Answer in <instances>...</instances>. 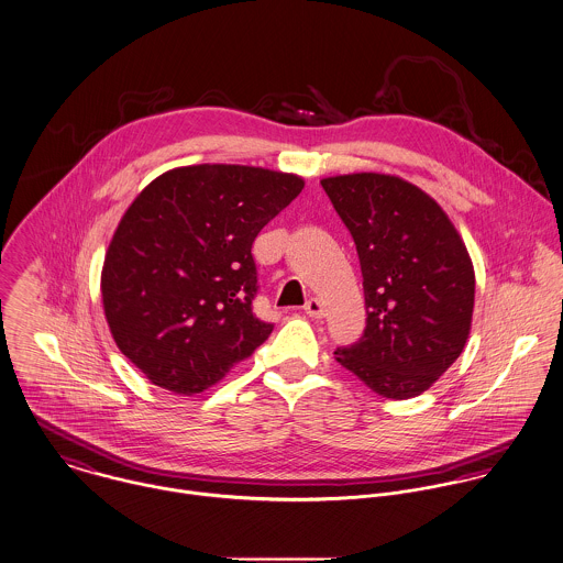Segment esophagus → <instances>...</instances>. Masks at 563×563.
I'll return each mask as SVG.
<instances>
[{"instance_id": "esophagus-1", "label": "esophagus", "mask_w": 563, "mask_h": 563, "mask_svg": "<svg viewBox=\"0 0 563 563\" xmlns=\"http://www.w3.org/2000/svg\"><path fill=\"white\" fill-rule=\"evenodd\" d=\"M305 312H307L309 317H321V314H323V305H321L317 298H311V300L305 305Z\"/></svg>"}]
</instances>
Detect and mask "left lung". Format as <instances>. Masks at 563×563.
Segmentation results:
<instances>
[{"label": "left lung", "mask_w": 563, "mask_h": 563, "mask_svg": "<svg viewBox=\"0 0 563 563\" xmlns=\"http://www.w3.org/2000/svg\"><path fill=\"white\" fill-rule=\"evenodd\" d=\"M361 258L367 328L334 358L386 399L428 390L462 354L475 269L449 216L423 189L377 173L321 179Z\"/></svg>", "instance_id": "1"}]
</instances>
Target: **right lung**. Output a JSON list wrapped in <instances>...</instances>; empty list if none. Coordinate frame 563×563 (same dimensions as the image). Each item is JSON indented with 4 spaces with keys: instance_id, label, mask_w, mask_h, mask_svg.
Masks as SVG:
<instances>
[{
    "instance_id": "right-lung-1",
    "label": "right lung",
    "mask_w": 563,
    "mask_h": 563,
    "mask_svg": "<svg viewBox=\"0 0 563 563\" xmlns=\"http://www.w3.org/2000/svg\"><path fill=\"white\" fill-rule=\"evenodd\" d=\"M302 188L289 173L198 164L159 175L129 205L103 261V311L155 386L200 393L272 334L252 312V242Z\"/></svg>"
}]
</instances>
